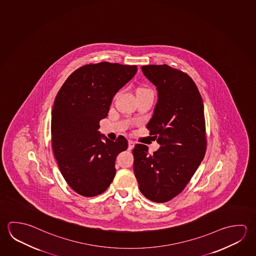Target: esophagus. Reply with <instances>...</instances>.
Here are the masks:
<instances>
[{"label": "esophagus", "instance_id": "esophagus-1", "mask_svg": "<svg viewBox=\"0 0 256 256\" xmlns=\"http://www.w3.org/2000/svg\"><path fill=\"white\" fill-rule=\"evenodd\" d=\"M134 146V143L133 142V141H131V140H130L128 141V150H131V149H133Z\"/></svg>", "mask_w": 256, "mask_h": 256}]
</instances>
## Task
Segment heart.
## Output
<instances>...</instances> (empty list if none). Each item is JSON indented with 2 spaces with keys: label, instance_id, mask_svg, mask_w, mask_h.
<instances>
[{
  "label": "heart",
  "instance_id": "b5f03b06",
  "mask_svg": "<svg viewBox=\"0 0 256 256\" xmlns=\"http://www.w3.org/2000/svg\"><path fill=\"white\" fill-rule=\"evenodd\" d=\"M139 90H144V89H139Z\"/></svg>",
  "mask_w": 256,
  "mask_h": 256
}]
</instances>
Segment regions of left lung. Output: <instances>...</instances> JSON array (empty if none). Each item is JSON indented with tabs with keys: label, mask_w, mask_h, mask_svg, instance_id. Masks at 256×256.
Wrapping results in <instances>:
<instances>
[{
	"label": "left lung",
	"mask_w": 256,
	"mask_h": 256,
	"mask_svg": "<svg viewBox=\"0 0 256 256\" xmlns=\"http://www.w3.org/2000/svg\"><path fill=\"white\" fill-rule=\"evenodd\" d=\"M141 69L156 86L158 99L146 128L161 146L149 154L146 144L134 146V176L144 197L164 203L184 190L204 158V106L197 86L185 72L167 64Z\"/></svg>",
	"instance_id": "8db88e82"
}]
</instances>
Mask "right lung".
Segmentation results:
<instances>
[{"mask_svg":"<svg viewBox=\"0 0 256 256\" xmlns=\"http://www.w3.org/2000/svg\"><path fill=\"white\" fill-rule=\"evenodd\" d=\"M136 66L102 62L78 68L54 99L51 118L52 148L68 185L84 197L104 192L116 174L118 154L128 148L98 131L114 95L134 77Z\"/></svg>","mask_w":256,"mask_h":256,"instance_id":"right-lung-1","label":"right lung"}]
</instances>
